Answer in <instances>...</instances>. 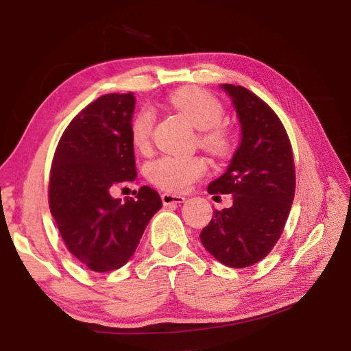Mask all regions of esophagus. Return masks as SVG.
I'll list each match as a JSON object with an SVG mask.
<instances>
[{
    "label": "esophagus",
    "instance_id": "obj_1",
    "mask_svg": "<svg viewBox=\"0 0 351 351\" xmlns=\"http://www.w3.org/2000/svg\"><path fill=\"white\" fill-rule=\"evenodd\" d=\"M161 199L164 206H171V204H181L186 201V198L182 195H175V193H162Z\"/></svg>",
    "mask_w": 351,
    "mask_h": 351
}]
</instances>
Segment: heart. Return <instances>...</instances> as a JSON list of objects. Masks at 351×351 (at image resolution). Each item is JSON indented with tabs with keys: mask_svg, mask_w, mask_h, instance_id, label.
Wrapping results in <instances>:
<instances>
[{
	"mask_svg": "<svg viewBox=\"0 0 351 351\" xmlns=\"http://www.w3.org/2000/svg\"><path fill=\"white\" fill-rule=\"evenodd\" d=\"M169 104L182 112L192 125L198 128V144L213 156L224 158L232 153L235 136L223 122L226 110L221 100L201 88L187 86L170 94ZM154 114L150 108H142L130 122L133 145L141 152L150 148ZM207 161L203 156H161L150 162L148 180L154 186L171 193L186 192L206 175Z\"/></svg>",
	"mask_w": 351,
	"mask_h": 351,
	"instance_id": "obj_1",
	"label": "heart"
}]
</instances>
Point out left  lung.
Instances as JSON below:
<instances>
[{"label":"left lung","instance_id":"obj_1","mask_svg":"<svg viewBox=\"0 0 351 351\" xmlns=\"http://www.w3.org/2000/svg\"><path fill=\"white\" fill-rule=\"evenodd\" d=\"M241 122V144L228 171L209 193H230L229 209L213 210L201 243L230 268H246L268 255L287 224L295 192L293 147L274 110L240 85H221Z\"/></svg>","mask_w":351,"mask_h":351}]
</instances>
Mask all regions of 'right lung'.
Instances as JSON below:
<instances>
[{
    "mask_svg": "<svg viewBox=\"0 0 351 351\" xmlns=\"http://www.w3.org/2000/svg\"><path fill=\"white\" fill-rule=\"evenodd\" d=\"M134 102L133 93L94 100L71 121L52 159L51 213L68 251L96 272L125 265L162 207L159 193L148 186L125 203L111 197L117 186L138 176L130 136Z\"/></svg>",
    "mask_w": 351,
    "mask_h": 351,
    "instance_id": "1",
    "label": "right lung"
}]
</instances>
